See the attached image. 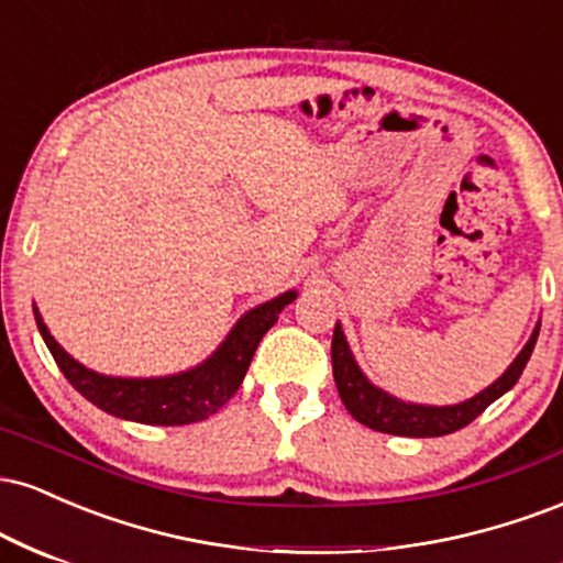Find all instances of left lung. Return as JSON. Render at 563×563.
<instances>
[{
    "label": "left lung",
    "instance_id": "obj_1",
    "mask_svg": "<svg viewBox=\"0 0 563 563\" xmlns=\"http://www.w3.org/2000/svg\"><path fill=\"white\" fill-rule=\"evenodd\" d=\"M538 333L540 322L534 325L525 349H521V352L516 354L514 363L506 367V373L497 380H493L487 389L474 394L471 399H463V402L457 405H418L405 402V399L394 397V394L384 391L380 386L373 384V380L363 373V367L357 365V360H354L341 322H335L331 344L335 389H339L341 402H344L346 410L352 412L354 421L367 426V429L397 437H444L463 429V426H468L476 416H482L495 399H500L503 394L514 389L516 380L525 373L529 357H532V349L538 344Z\"/></svg>",
    "mask_w": 563,
    "mask_h": 563
}]
</instances>
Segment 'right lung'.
<instances>
[{"label":"right lung","instance_id":"right-lung-1","mask_svg":"<svg viewBox=\"0 0 563 563\" xmlns=\"http://www.w3.org/2000/svg\"><path fill=\"white\" fill-rule=\"evenodd\" d=\"M296 290L275 296V299L249 309L241 320L232 325V331L224 335L203 363L187 371L172 373V376L156 378H126V376H106V373L89 371L79 360L55 341L49 328L44 325L34 303L36 328L42 333L44 344L53 352L57 367L68 384L81 394L84 399L111 412L115 418L134 423L151 426H185L206 421L209 416L222 407L228 399L241 389L245 371L254 360L256 346L264 339V333L277 322V314L296 299Z\"/></svg>","mask_w":563,"mask_h":563}]
</instances>
